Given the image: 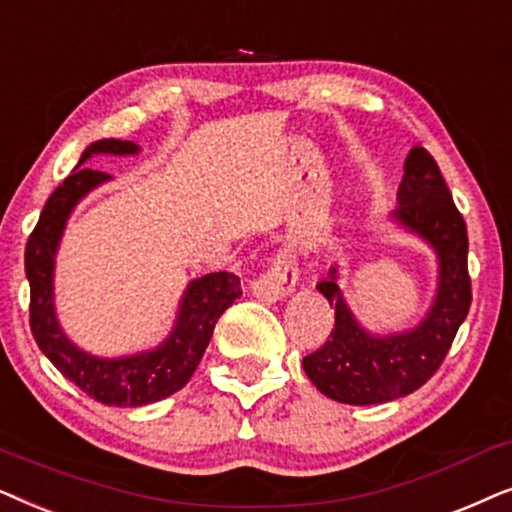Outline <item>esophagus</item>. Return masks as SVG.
<instances>
[{
    "instance_id": "obj_1",
    "label": "esophagus",
    "mask_w": 512,
    "mask_h": 512,
    "mask_svg": "<svg viewBox=\"0 0 512 512\" xmlns=\"http://www.w3.org/2000/svg\"><path fill=\"white\" fill-rule=\"evenodd\" d=\"M299 281L297 260L290 252L278 250L269 257L267 267L257 278L250 281L252 295L264 299V302H281L292 292Z\"/></svg>"
}]
</instances>
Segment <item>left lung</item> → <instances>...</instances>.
<instances>
[{
  "label": "left lung",
  "mask_w": 512,
  "mask_h": 512,
  "mask_svg": "<svg viewBox=\"0 0 512 512\" xmlns=\"http://www.w3.org/2000/svg\"><path fill=\"white\" fill-rule=\"evenodd\" d=\"M393 217L438 252V295L414 330L372 337L351 316L337 285V269H330L318 290L335 306V327L318 351L304 356L302 367L313 386L337 403L379 405L424 386L452 349L473 302L466 222L424 147H414L407 156Z\"/></svg>",
  "instance_id": "1"
}]
</instances>
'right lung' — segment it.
Segmentation results:
<instances>
[{"mask_svg":"<svg viewBox=\"0 0 512 512\" xmlns=\"http://www.w3.org/2000/svg\"><path fill=\"white\" fill-rule=\"evenodd\" d=\"M128 140H98L81 154L79 166L93 154H135ZM67 177L39 215L25 245V274L30 281V330L34 342L60 374L102 405L142 407L168 398L192 379L206 353L215 323L241 297V278L215 271L189 283L177 313L175 330L159 349L138 356L102 360L79 351L60 330L53 311V257L65 220L81 196L109 180L107 173L79 168Z\"/></svg>","mask_w":512,"mask_h":512,"instance_id":"add662e5","label":"right lung"}]
</instances>
